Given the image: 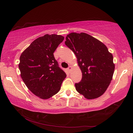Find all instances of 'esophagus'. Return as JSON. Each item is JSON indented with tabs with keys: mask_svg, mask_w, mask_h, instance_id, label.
Masks as SVG:
<instances>
[{
	"mask_svg": "<svg viewBox=\"0 0 133 133\" xmlns=\"http://www.w3.org/2000/svg\"><path fill=\"white\" fill-rule=\"evenodd\" d=\"M68 69V71H69V72H70V71H71V70H72V67H71V66H69V67H68V69Z\"/></svg>",
	"mask_w": 133,
	"mask_h": 133,
	"instance_id": "1",
	"label": "esophagus"
}]
</instances>
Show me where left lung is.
I'll return each mask as SVG.
<instances>
[{"mask_svg": "<svg viewBox=\"0 0 133 133\" xmlns=\"http://www.w3.org/2000/svg\"><path fill=\"white\" fill-rule=\"evenodd\" d=\"M66 39L65 44L77 56L82 73L81 81L75 84L76 90L88 99L99 97L112 80V55L102 42L87 34L72 32Z\"/></svg>", "mask_w": 133, "mask_h": 133, "instance_id": "1", "label": "left lung"}]
</instances>
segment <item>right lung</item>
Segmentation results:
<instances>
[{
	"mask_svg": "<svg viewBox=\"0 0 133 133\" xmlns=\"http://www.w3.org/2000/svg\"><path fill=\"white\" fill-rule=\"evenodd\" d=\"M63 40V36L46 34L34 41L20 56L22 80L34 94L43 99L56 94L66 77L54 56Z\"/></svg>",
	"mask_w": 133,
	"mask_h": 133,
	"instance_id": "add662e5",
	"label": "right lung"
}]
</instances>
